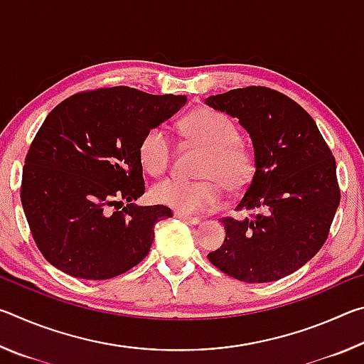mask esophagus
<instances>
[{
	"instance_id": "1",
	"label": "esophagus",
	"mask_w": 364,
	"mask_h": 364,
	"mask_svg": "<svg viewBox=\"0 0 364 364\" xmlns=\"http://www.w3.org/2000/svg\"><path fill=\"white\" fill-rule=\"evenodd\" d=\"M173 217L178 220H183L186 221L189 225H199L200 223V218L199 217H193V215H188V213H181V212H175Z\"/></svg>"
}]
</instances>
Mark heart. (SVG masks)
Masks as SVG:
<instances>
[{"mask_svg": "<svg viewBox=\"0 0 364 364\" xmlns=\"http://www.w3.org/2000/svg\"><path fill=\"white\" fill-rule=\"evenodd\" d=\"M181 130L191 143L205 149L199 167V181L167 178L151 189L156 204L181 213L215 210L223 197V188L237 194L249 186L255 173L252 147L239 138V128L230 117L212 109H197L181 122ZM139 162L151 175L168 167L171 143L162 127H154L141 138Z\"/></svg>", "mask_w": 364, "mask_h": 364, "instance_id": "obj_1", "label": "heart"}]
</instances>
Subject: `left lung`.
<instances>
[{
  "label": "left lung",
  "mask_w": 364,
  "mask_h": 364,
  "mask_svg": "<svg viewBox=\"0 0 364 364\" xmlns=\"http://www.w3.org/2000/svg\"><path fill=\"white\" fill-rule=\"evenodd\" d=\"M205 104L239 120L255 156L254 178L236 205L255 215L221 220L225 242L208 260L244 282L292 274L323 247L341 202L331 149L310 114L279 91L247 86Z\"/></svg>",
  "instance_id": "obj_1"
}]
</instances>
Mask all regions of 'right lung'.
<instances>
[{
    "label": "right lung",
    "mask_w": 364,
    "mask_h": 364,
    "mask_svg": "<svg viewBox=\"0 0 364 364\" xmlns=\"http://www.w3.org/2000/svg\"><path fill=\"white\" fill-rule=\"evenodd\" d=\"M186 101L114 86L73 95L49 112L26 157L21 200L53 267L101 281L149 254L154 226L171 210L133 204L146 189L139 143Z\"/></svg>",
    "instance_id": "right-lung-1"
}]
</instances>
